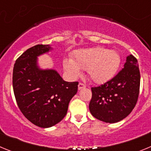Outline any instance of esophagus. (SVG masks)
Instances as JSON below:
<instances>
[{"instance_id": "obj_1", "label": "esophagus", "mask_w": 151, "mask_h": 151, "mask_svg": "<svg viewBox=\"0 0 151 151\" xmlns=\"http://www.w3.org/2000/svg\"><path fill=\"white\" fill-rule=\"evenodd\" d=\"M85 85H84L83 83H79V84H78V90H81V89L84 88H85Z\"/></svg>"}]
</instances>
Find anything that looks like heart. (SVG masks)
<instances>
[{"label": "heart", "instance_id": "1", "mask_svg": "<svg viewBox=\"0 0 151 151\" xmlns=\"http://www.w3.org/2000/svg\"><path fill=\"white\" fill-rule=\"evenodd\" d=\"M119 63L120 58L116 51L97 47L76 51L73 60H64L63 67L72 78L79 77L82 69H87L89 78L101 84L115 76Z\"/></svg>", "mask_w": 151, "mask_h": 151}]
</instances>
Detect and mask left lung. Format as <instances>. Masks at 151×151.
Here are the masks:
<instances>
[{
	"mask_svg": "<svg viewBox=\"0 0 151 151\" xmlns=\"http://www.w3.org/2000/svg\"><path fill=\"white\" fill-rule=\"evenodd\" d=\"M138 60L127 56L123 69L114 78L98 87L91 88L89 110L94 117L108 123L122 120L131 113L138 101L140 88Z\"/></svg>",
	"mask_w": 151,
	"mask_h": 151,
	"instance_id": "1",
	"label": "left lung"
}]
</instances>
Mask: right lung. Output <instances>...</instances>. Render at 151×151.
Segmentation results:
<instances>
[{
  "label": "right lung",
  "mask_w": 151,
  "mask_h": 151,
  "mask_svg": "<svg viewBox=\"0 0 151 151\" xmlns=\"http://www.w3.org/2000/svg\"><path fill=\"white\" fill-rule=\"evenodd\" d=\"M53 50L38 45L28 49L14 64L13 88L17 105L25 117L41 128H50L66 115L78 82L64 81L53 69H41L38 57Z\"/></svg>",
  "instance_id": "1"
}]
</instances>
